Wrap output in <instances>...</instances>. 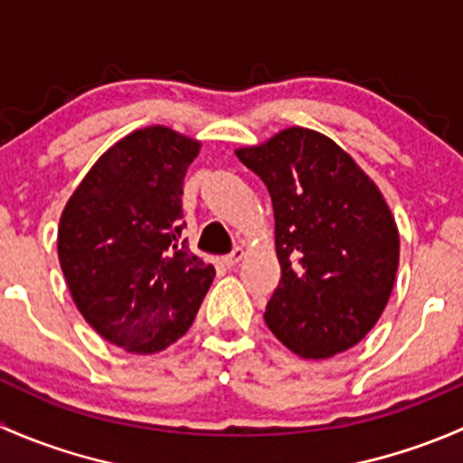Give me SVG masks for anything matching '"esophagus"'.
Here are the masks:
<instances>
[{"label":"esophagus","mask_w":463,"mask_h":463,"mask_svg":"<svg viewBox=\"0 0 463 463\" xmlns=\"http://www.w3.org/2000/svg\"><path fill=\"white\" fill-rule=\"evenodd\" d=\"M241 258H244V249H241V246H237V249H232L231 253H228L226 258H223V264H226V266H235L237 261H241Z\"/></svg>","instance_id":"1"}]
</instances>
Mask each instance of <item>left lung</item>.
<instances>
[{"label":"left lung","mask_w":463,"mask_h":463,"mask_svg":"<svg viewBox=\"0 0 463 463\" xmlns=\"http://www.w3.org/2000/svg\"><path fill=\"white\" fill-rule=\"evenodd\" d=\"M235 154L273 202L282 278L266 305L269 329L302 358L358 345L399 269V231L383 194L347 152L305 128Z\"/></svg>","instance_id":"left-lung-1"}]
</instances>
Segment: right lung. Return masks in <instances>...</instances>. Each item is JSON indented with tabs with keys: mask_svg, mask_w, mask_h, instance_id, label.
Returning <instances> with one entry per match:
<instances>
[{
	"mask_svg": "<svg viewBox=\"0 0 463 463\" xmlns=\"http://www.w3.org/2000/svg\"><path fill=\"white\" fill-rule=\"evenodd\" d=\"M197 154V141L161 125L138 129L98 158L60 217V266L78 311L132 354L176 343L214 279L181 240L184 176Z\"/></svg>",
	"mask_w": 463,
	"mask_h": 463,
	"instance_id": "add662e5",
	"label": "right lung"
}]
</instances>
